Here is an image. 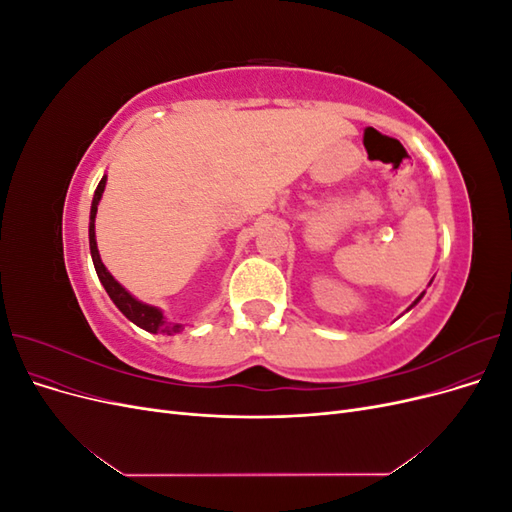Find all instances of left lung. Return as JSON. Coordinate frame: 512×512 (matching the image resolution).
<instances>
[{"label":"left lung","mask_w":512,"mask_h":512,"mask_svg":"<svg viewBox=\"0 0 512 512\" xmlns=\"http://www.w3.org/2000/svg\"><path fill=\"white\" fill-rule=\"evenodd\" d=\"M431 282H433V280H431ZM423 294H425V292H421V297H418V299H416V301H414V303H412V305H410V307H408V309H412V307H414V305H416V303H418V301H421V299H423ZM408 309H406V312H408Z\"/></svg>","instance_id":"obj_1"}]
</instances>
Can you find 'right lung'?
<instances>
[{
  "instance_id": "1",
  "label": "right lung",
  "mask_w": 512,
  "mask_h": 512,
  "mask_svg": "<svg viewBox=\"0 0 512 512\" xmlns=\"http://www.w3.org/2000/svg\"><path fill=\"white\" fill-rule=\"evenodd\" d=\"M104 188H106V175L98 183V188L94 192V200H91V211H89V250H91V260H94V267H96V273L100 277L104 290L108 292L111 301L117 305L119 312L130 322H134L136 327H141L149 333H164V335H175V333L183 331V324L170 322L160 307L138 301L134 294H130L126 288H123L104 267V262L98 252V243H96V213H98V205L102 200Z\"/></svg>"
}]
</instances>
